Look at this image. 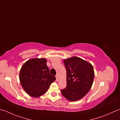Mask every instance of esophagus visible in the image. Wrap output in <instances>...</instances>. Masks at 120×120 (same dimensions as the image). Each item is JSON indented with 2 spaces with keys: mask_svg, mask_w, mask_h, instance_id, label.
<instances>
[{
  "mask_svg": "<svg viewBox=\"0 0 120 120\" xmlns=\"http://www.w3.org/2000/svg\"><path fill=\"white\" fill-rule=\"evenodd\" d=\"M56 80H57V81H58V79H59V77H58V74L56 75Z\"/></svg>",
  "mask_w": 120,
  "mask_h": 120,
  "instance_id": "esophagus-1",
  "label": "esophagus"
}]
</instances>
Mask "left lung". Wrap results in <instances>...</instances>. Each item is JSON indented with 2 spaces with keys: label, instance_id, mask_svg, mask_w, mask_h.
Here are the masks:
<instances>
[{
  "label": "left lung",
  "instance_id": "left-lung-1",
  "mask_svg": "<svg viewBox=\"0 0 120 120\" xmlns=\"http://www.w3.org/2000/svg\"><path fill=\"white\" fill-rule=\"evenodd\" d=\"M67 71V86L61 90L62 95L71 101L83 98L90 90L94 78L92 65L79 57L63 60Z\"/></svg>",
  "mask_w": 120,
  "mask_h": 120
}]
</instances>
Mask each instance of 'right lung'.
<instances>
[{
	"instance_id": "obj_1",
	"label": "right lung",
	"mask_w": 120,
	"mask_h": 120,
	"mask_svg": "<svg viewBox=\"0 0 120 120\" xmlns=\"http://www.w3.org/2000/svg\"><path fill=\"white\" fill-rule=\"evenodd\" d=\"M46 59L35 58L27 61L20 72V81L29 95L38 97L46 93L51 84L56 80L51 74Z\"/></svg>"
}]
</instances>
